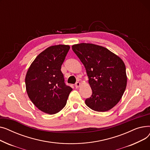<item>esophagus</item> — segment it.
<instances>
[{"mask_svg":"<svg viewBox=\"0 0 150 150\" xmlns=\"http://www.w3.org/2000/svg\"><path fill=\"white\" fill-rule=\"evenodd\" d=\"M81 83L80 82H77V83H76V84H75V88H79L80 87V86H81Z\"/></svg>","mask_w":150,"mask_h":150,"instance_id":"esophagus-1","label":"esophagus"}]
</instances>
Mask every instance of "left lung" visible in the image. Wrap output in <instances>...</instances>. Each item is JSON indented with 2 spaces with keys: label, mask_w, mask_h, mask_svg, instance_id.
Instances as JSON below:
<instances>
[{
  "label": "left lung",
  "mask_w": 150,
  "mask_h": 150,
  "mask_svg": "<svg viewBox=\"0 0 150 150\" xmlns=\"http://www.w3.org/2000/svg\"><path fill=\"white\" fill-rule=\"evenodd\" d=\"M72 50L83 64L92 94L85 103L93 111L105 112L114 107L127 88L123 60L104 47L90 43L73 45Z\"/></svg>",
  "instance_id": "left-lung-1"
}]
</instances>
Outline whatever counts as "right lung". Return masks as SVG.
I'll return each instance as SVG.
<instances>
[{
	"instance_id": "1",
	"label": "right lung",
	"mask_w": 150,
	"mask_h": 150,
	"mask_svg": "<svg viewBox=\"0 0 150 150\" xmlns=\"http://www.w3.org/2000/svg\"><path fill=\"white\" fill-rule=\"evenodd\" d=\"M70 49L69 45H55L39 53L25 76L29 98L40 111L48 114L59 112L66 106L72 89L64 83L61 65Z\"/></svg>"
}]
</instances>
